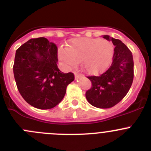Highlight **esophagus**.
Here are the masks:
<instances>
[{"label":"esophagus","instance_id":"obj_1","mask_svg":"<svg viewBox=\"0 0 151 151\" xmlns=\"http://www.w3.org/2000/svg\"><path fill=\"white\" fill-rule=\"evenodd\" d=\"M74 76H75V79L76 80H77V79H78V78H80V77H82V74H78V73H74Z\"/></svg>","mask_w":151,"mask_h":151}]
</instances>
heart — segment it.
Segmentation results:
<instances>
[{"instance_id":"1","label":"heart","mask_w":151,"mask_h":151,"mask_svg":"<svg viewBox=\"0 0 151 151\" xmlns=\"http://www.w3.org/2000/svg\"><path fill=\"white\" fill-rule=\"evenodd\" d=\"M114 47L110 42L99 39H74L66 50H59V58L68 67H74L82 62L83 70L89 74H96L106 69L112 60Z\"/></svg>"}]
</instances>
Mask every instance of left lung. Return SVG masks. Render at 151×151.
Wrapping results in <instances>:
<instances>
[{
	"label": "left lung",
	"instance_id": "8db88e82",
	"mask_svg": "<svg viewBox=\"0 0 151 151\" xmlns=\"http://www.w3.org/2000/svg\"><path fill=\"white\" fill-rule=\"evenodd\" d=\"M103 38L112 41L115 46L112 63L99 77H88L92 86L85 96L93 106L106 109L119 103L129 92L133 83L134 60L132 52L121 40L107 35Z\"/></svg>",
	"mask_w": 151,
	"mask_h": 151
}]
</instances>
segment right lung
I'll use <instances>...</instances> for the list:
<instances>
[{"label":"right lung","mask_w":151,"mask_h":151,"mask_svg":"<svg viewBox=\"0 0 151 151\" xmlns=\"http://www.w3.org/2000/svg\"><path fill=\"white\" fill-rule=\"evenodd\" d=\"M57 63L58 47L46 38L31 39L17 50L14 76L19 93L29 104L48 109L62 101L74 75L60 71Z\"/></svg>","instance_id":"right-lung-1"}]
</instances>
